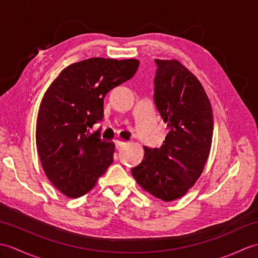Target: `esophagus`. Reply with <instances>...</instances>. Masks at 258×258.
<instances>
[{
  "instance_id": "1",
  "label": "esophagus",
  "mask_w": 258,
  "mask_h": 258,
  "mask_svg": "<svg viewBox=\"0 0 258 258\" xmlns=\"http://www.w3.org/2000/svg\"><path fill=\"white\" fill-rule=\"evenodd\" d=\"M126 144H127V143H126L125 141H120V140L116 141V143H115V145H116V149H120V147L125 146Z\"/></svg>"
}]
</instances>
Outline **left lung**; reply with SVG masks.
<instances>
[{
  "mask_svg": "<svg viewBox=\"0 0 258 258\" xmlns=\"http://www.w3.org/2000/svg\"><path fill=\"white\" fill-rule=\"evenodd\" d=\"M154 102L168 133L160 149L144 147V158L132 168L142 188L172 202L200 178L210 155L214 120L211 102L199 79L178 59H158Z\"/></svg>",
  "mask_w": 258,
  "mask_h": 258,
  "instance_id": "1",
  "label": "left lung"
}]
</instances>
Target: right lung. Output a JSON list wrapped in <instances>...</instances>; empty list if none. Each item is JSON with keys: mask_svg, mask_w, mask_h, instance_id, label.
Returning a JSON list of instances; mask_svg holds the SVG:
<instances>
[{"mask_svg": "<svg viewBox=\"0 0 258 258\" xmlns=\"http://www.w3.org/2000/svg\"><path fill=\"white\" fill-rule=\"evenodd\" d=\"M136 58L92 57L62 70L43 96L36 119V149L50 182L70 199L85 195L113 162L115 145L95 124L104 97L139 69Z\"/></svg>", "mask_w": 258, "mask_h": 258, "instance_id": "add662e5", "label": "right lung"}]
</instances>
